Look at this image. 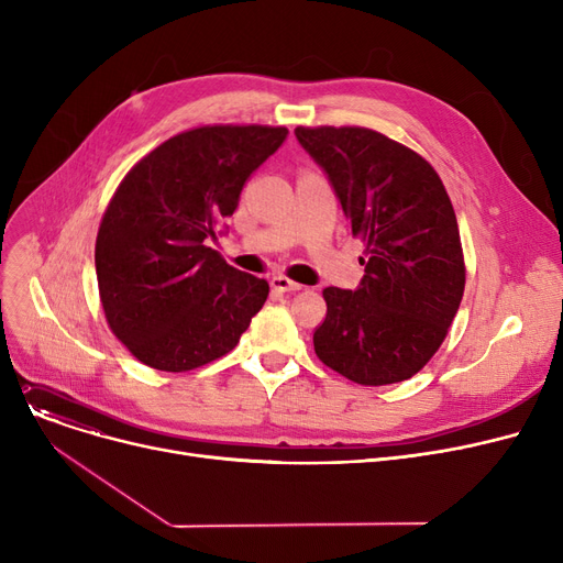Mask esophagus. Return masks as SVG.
Segmentation results:
<instances>
[{"instance_id":"1","label":"esophagus","mask_w":563,"mask_h":563,"mask_svg":"<svg viewBox=\"0 0 563 563\" xmlns=\"http://www.w3.org/2000/svg\"><path fill=\"white\" fill-rule=\"evenodd\" d=\"M272 287H274L276 291H301V289H303L301 283H294V280H289L287 276H276V278H272Z\"/></svg>"}]
</instances>
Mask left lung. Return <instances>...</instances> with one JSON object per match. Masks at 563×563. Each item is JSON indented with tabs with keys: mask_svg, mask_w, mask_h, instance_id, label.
Masks as SVG:
<instances>
[{
	"mask_svg": "<svg viewBox=\"0 0 563 563\" xmlns=\"http://www.w3.org/2000/svg\"><path fill=\"white\" fill-rule=\"evenodd\" d=\"M365 244L356 291L327 287L317 358L358 386L416 376L440 349L465 289L452 200L433 166L367 128H297Z\"/></svg>",
	"mask_w": 563,
	"mask_h": 563,
	"instance_id": "obj_1",
	"label": "left lung"
}]
</instances>
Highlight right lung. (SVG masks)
Here are the masks:
<instances>
[{
    "mask_svg": "<svg viewBox=\"0 0 563 563\" xmlns=\"http://www.w3.org/2000/svg\"><path fill=\"white\" fill-rule=\"evenodd\" d=\"M285 136L272 125L194 128L141 157L113 191L96 240L100 303L143 365L189 372L225 356L269 297V283L207 240Z\"/></svg>",
    "mask_w": 563,
    "mask_h": 563,
    "instance_id": "obj_1",
    "label": "right lung"
}]
</instances>
